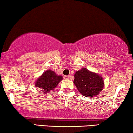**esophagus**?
<instances>
[{"label": "esophagus", "instance_id": "esophagus-1", "mask_svg": "<svg viewBox=\"0 0 133 133\" xmlns=\"http://www.w3.org/2000/svg\"><path fill=\"white\" fill-rule=\"evenodd\" d=\"M70 76H64V79H70Z\"/></svg>", "mask_w": 133, "mask_h": 133}]
</instances>
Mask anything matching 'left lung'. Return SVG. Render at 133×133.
Instances as JSON below:
<instances>
[{"label": "left lung", "instance_id": "left-lung-1", "mask_svg": "<svg viewBox=\"0 0 133 133\" xmlns=\"http://www.w3.org/2000/svg\"><path fill=\"white\" fill-rule=\"evenodd\" d=\"M74 83L78 91L85 97L97 96L104 86L101 76L85 68L76 72Z\"/></svg>", "mask_w": 133, "mask_h": 133}]
</instances>
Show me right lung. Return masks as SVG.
<instances>
[{
    "label": "right lung",
    "mask_w": 133,
    "mask_h": 133,
    "mask_svg": "<svg viewBox=\"0 0 133 133\" xmlns=\"http://www.w3.org/2000/svg\"><path fill=\"white\" fill-rule=\"evenodd\" d=\"M63 77L58 76L54 71L48 70L45 71L41 76L36 81L35 86L39 88L42 92L51 91L57 87L60 82L62 81Z\"/></svg>",
    "instance_id": "right-lung-1"
}]
</instances>
